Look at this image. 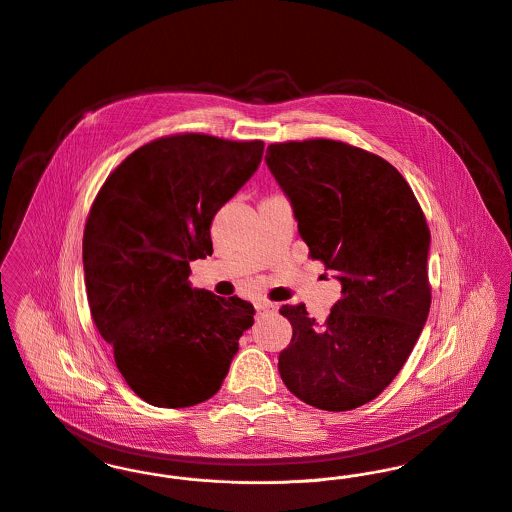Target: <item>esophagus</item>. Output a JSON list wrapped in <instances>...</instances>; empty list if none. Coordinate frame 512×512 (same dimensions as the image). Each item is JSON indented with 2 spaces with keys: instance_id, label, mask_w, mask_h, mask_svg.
Segmentation results:
<instances>
[{
  "instance_id": "esophagus-1",
  "label": "esophagus",
  "mask_w": 512,
  "mask_h": 512,
  "mask_svg": "<svg viewBox=\"0 0 512 512\" xmlns=\"http://www.w3.org/2000/svg\"><path fill=\"white\" fill-rule=\"evenodd\" d=\"M271 310H277V304H273V302H259L257 304L259 314H265V312H271Z\"/></svg>"
}]
</instances>
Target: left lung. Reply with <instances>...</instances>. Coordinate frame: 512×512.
<instances>
[{
    "mask_svg": "<svg viewBox=\"0 0 512 512\" xmlns=\"http://www.w3.org/2000/svg\"><path fill=\"white\" fill-rule=\"evenodd\" d=\"M267 167L298 233L341 284L326 322L283 306L292 340L279 355L286 389L341 412L379 397L406 363L430 312V229L402 174L332 139L273 143Z\"/></svg>",
    "mask_w": 512,
    "mask_h": 512,
    "instance_id": "1",
    "label": "left lung"
}]
</instances>
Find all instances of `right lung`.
Returning <instances> with one entry per match:
<instances>
[{"mask_svg": "<svg viewBox=\"0 0 512 512\" xmlns=\"http://www.w3.org/2000/svg\"><path fill=\"white\" fill-rule=\"evenodd\" d=\"M263 141L171 135L133 151L100 188L82 261L94 324L137 397L186 408L214 397L255 308L190 286L218 210L253 176Z\"/></svg>", "mask_w": 512, "mask_h": 512, "instance_id": "1", "label": "right lung"}]
</instances>
